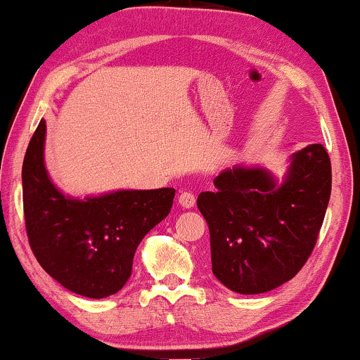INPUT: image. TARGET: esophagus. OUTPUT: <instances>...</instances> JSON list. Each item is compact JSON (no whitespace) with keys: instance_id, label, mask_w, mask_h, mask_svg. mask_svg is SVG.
I'll return each mask as SVG.
<instances>
[{"instance_id":"esophagus-1","label":"esophagus","mask_w":360,"mask_h":360,"mask_svg":"<svg viewBox=\"0 0 360 360\" xmlns=\"http://www.w3.org/2000/svg\"><path fill=\"white\" fill-rule=\"evenodd\" d=\"M179 203H180V206H184L185 210L193 208L195 203H196L195 195L190 193V191H181L180 196H179Z\"/></svg>"}]
</instances>
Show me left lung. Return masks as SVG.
I'll use <instances>...</instances> for the list:
<instances>
[{
  "mask_svg": "<svg viewBox=\"0 0 360 360\" xmlns=\"http://www.w3.org/2000/svg\"><path fill=\"white\" fill-rule=\"evenodd\" d=\"M196 205L210 228L211 265L224 287L257 295L300 272L316 244L331 196V160L321 144L290 155L278 179L264 165H234Z\"/></svg>",
  "mask_w": 360,
  "mask_h": 360,
  "instance_id": "obj_1",
  "label": "left lung"
}]
</instances>
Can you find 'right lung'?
Masks as SVG:
<instances>
[{"label":"right lung","instance_id":"add662e5","mask_svg":"<svg viewBox=\"0 0 360 360\" xmlns=\"http://www.w3.org/2000/svg\"><path fill=\"white\" fill-rule=\"evenodd\" d=\"M46 121L41 120L22 164V201L29 244L42 269L86 298L120 292L132 272L137 245L170 213L174 188L65 195L49 175Z\"/></svg>","mask_w":360,"mask_h":360}]
</instances>
